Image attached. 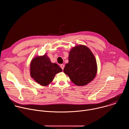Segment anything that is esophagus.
Listing matches in <instances>:
<instances>
[{"label": "esophagus", "instance_id": "esophagus-1", "mask_svg": "<svg viewBox=\"0 0 129 129\" xmlns=\"http://www.w3.org/2000/svg\"><path fill=\"white\" fill-rule=\"evenodd\" d=\"M60 67H61V68L62 69V70H63V69H64V65L61 64V65H60Z\"/></svg>", "mask_w": 129, "mask_h": 129}]
</instances>
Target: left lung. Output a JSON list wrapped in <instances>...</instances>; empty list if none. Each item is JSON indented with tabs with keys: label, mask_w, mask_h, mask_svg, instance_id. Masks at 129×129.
I'll return each instance as SVG.
<instances>
[{
	"label": "left lung",
	"mask_w": 129,
	"mask_h": 129,
	"mask_svg": "<svg viewBox=\"0 0 129 129\" xmlns=\"http://www.w3.org/2000/svg\"><path fill=\"white\" fill-rule=\"evenodd\" d=\"M68 61L63 71L75 85L86 86L95 78L96 59L87 46L80 44L72 47L69 52Z\"/></svg>",
	"instance_id": "1"
}]
</instances>
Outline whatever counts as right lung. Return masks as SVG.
Listing matches in <instances>:
<instances>
[{"label": "right lung", "instance_id": "obj_1", "mask_svg": "<svg viewBox=\"0 0 129 129\" xmlns=\"http://www.w3.org/2000/svg\"><path fill=\"white\" fill-rule=\"evenodd\" d=\"M62 71L58 64L51 62L46 53L43 56H36L30 63L31 78L41 86L50 84L56 75Z\"/></svg>", "mask_w": 129, "mask_h": 129}]
</instances>
